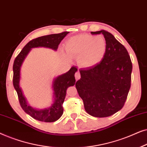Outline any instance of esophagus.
<instances>
[{
  "instance_id": "34e87169",
  "label": "esophagus",
  "mask_w": 147,
  "mask_h": 147,
  "mask_svg": "<svg viewBox=\"0 0 147 147\" xmlns=\"http://www.w3.org/2000/svg\"><path fill=\"white\" fill-rule=\"evenodd\" d=\"M75 77H76V79L77 80L80 79V77H81V76H80V71H77V72H76V74H75Z\"/></svg>"
}]
</instances>
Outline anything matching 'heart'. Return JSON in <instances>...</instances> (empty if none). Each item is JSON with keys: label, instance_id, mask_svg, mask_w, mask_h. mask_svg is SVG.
<instances>
[{"label": "heart", "instance_id": "b5f03b06", "mask_svg": "<svg viewBox=\"0 0 147 147\" xmlns=\"http://www.w3.org/2000/svg\"><path fill=\"white\" fill-rule=\"evenodd\" d=\"M106 43L102 36L82 34L68 40L65 45L66 53L71 57H78V62L84 67H91L103 59Z\"/></svg>", "mask_w": 147, "mask_h": 147}]
</instances>
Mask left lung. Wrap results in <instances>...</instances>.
<instances>
[{
	"label": "left lung",
	"instance_id": "obj_1",
	"mask_svg": "<svg viewBox=\"0 0 147 147\" xmlns=\"http://www.w3.org/2000/svg\"><path fill=\"white\" fill-rule=\"evenodd\" d=\"M91 34L104 35L105 55L96 65L80 69L81 78L76 87L88 114L108 117L124 105L131 85L132 64L125 47L111 33L102 30Z\"/></svg>",
	"mask_w": 147,
	"mask_h": 147
}]
</instances>
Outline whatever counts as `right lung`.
<instances>
[{
	"mask_svg": "<svg viewBox=\"0 0 147 147\" xmlns=\"http://www.w3.org/2000/svg\"><path fill=\"white\" fill-rule=\"evenodd\" d=\"M68 33L69 32L64 31L61 33L42 36L31 40L23 47L14 61L13 82L14 88L17 91L20 105L26 113L39 121L53 122L61 117L63 112V104L66 96V91L69 86H73L76 84L74 75L78 69L73 66L67 73L58 76L54 80L53 88L55 102L49 108L39 110L34 109L27 105V102L23 96V92L19 86L21 66L31 48L45 47L56 50L60 42Z\"/></svg>",
	"mask_w": 147,
	"mask_h": 147,
	"instance_id": "add662e5",
	"label": "right lung"
}]
</instances>
